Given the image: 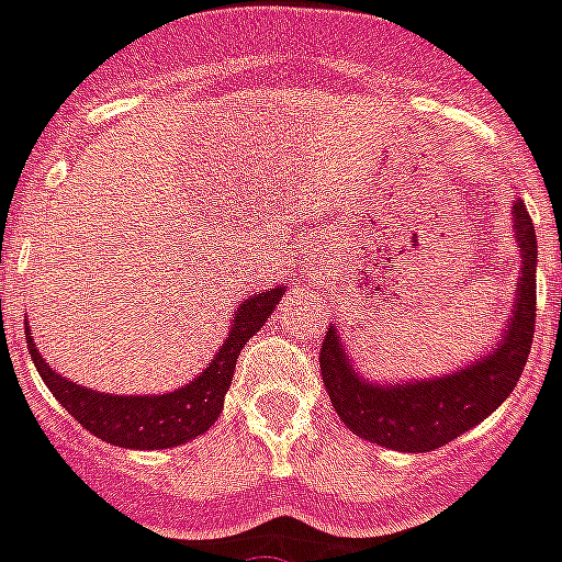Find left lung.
<instances>
[{"label": "left lung", "instance_id": "8db88e82", "mask_svg": "<svg viewBox=\"0 0 562 562\" xmlns=\"http://www.w3.org/2000/svg\"><path fill=\"white\" fill-rule=\"evenodd\" d=\"M520 278L509 321L486 355L446 375L420 381H369L355 369L344 338L329 327L321 375L338 418L352 435L395 452H431L474 429L515 392L529 358L537 318V235L526 204H512Z\"/></svg>", "mask_w": 562, "mask_h": 562}]
</instances>
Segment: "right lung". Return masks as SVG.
Masks as SVG:
<instances>
[{
  "mask_svg": "<svg viewBox=\"0 0 562 562\" xmlns=\"http://www.w3.org/2000/svg\"><path fill=\"white\" fill-rule=\"evenodd\" d=\"M284 292L286 286L281 284L244 299L229 321L222 349L213 355L207 369L181 390L158 392V395H110V392L88 390L45 363L33 344L31 327H25V338L47 390L95 438L122 449H170L195 440L218 420L244 344L267 324L278 301L284 299Z\"/></svg>",
  "mask_w": 562,
  "mask_h": 562,
  "instance_id": "add662e5",
  "label": "right lung"
}]
</instances>
